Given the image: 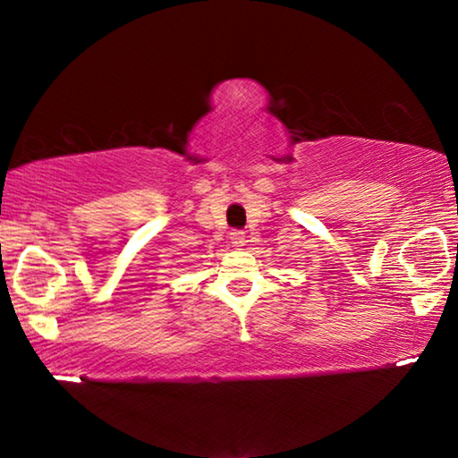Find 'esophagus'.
<instances>
[{"label":"esophagus","instance_id":"1","mask_svg":"<svg viewBox=\"0 0 458 458\" xmlns=\"http://www.w3.org/2000/svg\"><path fill=\"white\" fill-rule=\"evenodd\" d=\"M230 240H232V244H234V246H244L246 236H244V232L234 230V232H230Z\"/></svg>","mask_w":458,"mask_h":458}]
</instances>
